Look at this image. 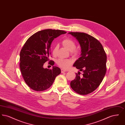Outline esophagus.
Listing matches in <instances>:
<instances>
[{
	"label": "esophagus",
	"mask_w": 125,
	"mask_h": 125,
	"mask_svg": "<svg viewBox=\"0 0 125 125\" xmlns=\"http://www.w3.org/2000/svg\"><path fill=\"white\" fill-rule=\"evenodd\" d=\"M67 70H64V69H61V73H63L64 72H67Z\"/></svg>",
	"instance_id": "1"
}]
</instances>
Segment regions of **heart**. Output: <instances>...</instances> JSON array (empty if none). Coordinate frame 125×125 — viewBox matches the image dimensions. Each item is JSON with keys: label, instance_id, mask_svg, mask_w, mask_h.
Here are the masks:
<instances>
[{"label": "heart", "instance_id": "b5f03b06", "mask_svg": "<svg viewBox=\"0 0 125 125\" xmlns=\"http://www.w3.org/2000/svg\"><path fill=\"white\" fill-rule=\"evenodd\" d=\"M63 46L66 48L68 51H70L72 55L76 56L79 54V51L76 49V43L73 40L70 38H65L62 41ZM58 50V46L57 45H54L52 50V53L53 56H56ZM57 64L60 67L63 68H68L72 63L71 60L69 59H60L57 60Z\"/></svg>", "mask_w": 125, "mask_h": 125}]
</instances>
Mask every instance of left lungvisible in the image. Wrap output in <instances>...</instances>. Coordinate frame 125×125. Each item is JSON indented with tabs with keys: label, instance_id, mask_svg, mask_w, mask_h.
I'll use <instances>...</instances> for the list:
<instances>
[{
	"label": "left lung",
	"instance_id": "1",
	"mask_svg": "<svg viewBox=\"0 0 125 125\" xmlns=\"http://www.w3.org/2000/svg\"><path fill=\"white\" fill-rule=\"evenodd\" d=\"M77 40L81 47V57L73 66L83 71L76 73L72 81V89L80 95H87L97 88L106 71L107 57L101 43L89 34L81 32H69Z\"/></svg>",
	"mask_w": 125,
	"mask_h": 125
}]
</instances>
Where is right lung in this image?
<instances>
[{"label": "right lung", "mask_w": 125, "mask_h": 125, "mask_svg": "<svg viewBox=\"0 0 125 125\" xmlns=\"http://www.w3.org/2000/svg\"><path fill=\"white\" fill-rule=\"evenodd\" d=\"M66 33L61 30H42L31 36L25 43L20 54V66L24 81L31 89L37 91L48 89L61 73L57 66L49 69L43 65L49 60L51 45L54 38ZM49 64L53 65L54 62L50 60Z\"/></svg>", "instance_id": "add662e5"}]
</instances>
